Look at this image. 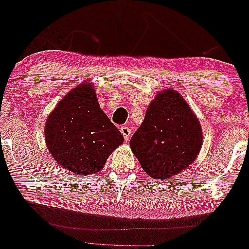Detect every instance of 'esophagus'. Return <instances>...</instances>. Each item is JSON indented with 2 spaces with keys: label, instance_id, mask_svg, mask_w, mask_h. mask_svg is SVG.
<instances>
[{
  "label": "esophagus",
  "instance_id": "obj_1",
  "mask_svg": "<svg viewBox=\"0 0 249 249\" xmlns=\"http://www.w3.org/2000/svg\"><path fill=\"white\" fill-rule=\"evenodd\" d=\"M120 132H121L122 136H124V140L125 141H129L130 136H131V129H129L128 127H125V125H124V127L120 128Z\"/></svg>",
  "mask_w": 249,
  "mask_h": 249
}]
</instances>
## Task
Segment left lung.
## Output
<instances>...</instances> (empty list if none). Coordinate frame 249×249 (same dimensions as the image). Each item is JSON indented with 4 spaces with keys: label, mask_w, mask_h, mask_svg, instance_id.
Masks as SVG:
<instances>
[{
    "label": "left lung",
    "mask_w": 249,
    "mask_h": 249,
    "mask_svg": "<svg viewBox=\"0 0 249 249\" xmlns=\"http://www.w3.org/2000/svg\"><path fill=\"white\" fill-rule=\"evenodd\" d=\"M202 141L201 124L184 98L166 89L149 105L130 146L150 177L164 180L196 160Z\"/></svg>",
    "instance_id": "1"
}]
</instances>
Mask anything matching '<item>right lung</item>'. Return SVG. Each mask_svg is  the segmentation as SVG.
I'll list each match as a JSON object with an SVG mask.
<instances>
[{"mask_svg":"<svg viewBox=\"0 0 249 249\" xmlns=\"http://www.w3.org/2000/svg\"><path fill=\"white\" fill-rule=\"evenodd\" d=\"M45 141L58 164L72 173L89 175L101 171L124 137L100 109L87 80L71 89L48 116Z\"/></svg>","mask_w":249,"mask_h":249,"instance_id":"obj_1","label":"right lung"}]
</instances>
